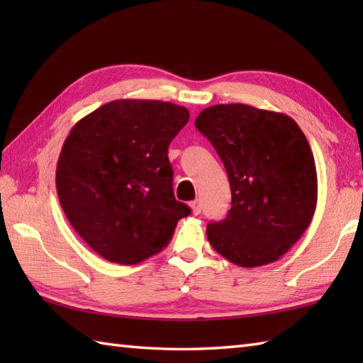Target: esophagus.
Returning a JSON list of instances; mask_svg holds the SVG:
<instances>
[{
    "mask_svg": "<svg viewBox=\"0 0 363 363\" xmlns=\"http://www.w3.org/2000/svg\"><path fill=\"white\" fill-rule=\"evenodd\" d=\"M190 207H191V212H194L195 215L201 213V211H203L201 199H195V201H191V203H190Z\"/></svg>",
    "mask_w": 363,
    "mask_h": 363,
    "instance_id": "obj_1",
    "label": "esophagus"
}]
</instances>
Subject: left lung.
<instances>
[{"label":"left lung","instance_id":"8db88e82","mask_svg":"<svg viewBox=\"0 0 363 363\" xmlns=\"http://www.w3.org/2000/svg\"><path fill=\"white\" fill-rule=\"evenodd\" d=\"M195 126L218 152L233 195L226 218L207 225L212 248L245 268L276 262L317 207V168L304 133L289 115L240 103L207 107Z\"/></svg>","mask_w":363,"mask_h":363}]
</instances>
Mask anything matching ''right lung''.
<instances>
[{
  "mask_svg": "<svg viewBox=\"0 0 363 363\" xmlns=\"http://www.w3.org/2000/svg\"><path fill=\"white\" fill-rule=\"evenodd\" d=\"M189 111L156 99H117L81 118L57 160L60 206L76 233L109 262L160 252L190 207L176 201L168 146Z\"/></svg>",
  "mask_w": 363,
  "mask_h": 363,
  "instance_id": "1",
  "label": "right lung"
}]
</instances>
